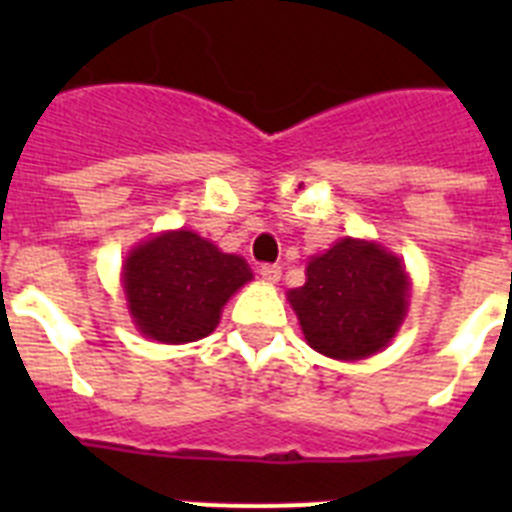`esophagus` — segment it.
<instances>
[{"label": "esophagus", "instance_id": "obj_1", "mask_svg": "<svg viewBox=\"0 0 512 512\" xmlns=\"http://www.w3.org/2000/svg\"><path fill=\"white\" fill-rule=\"evenodd\" d=\"M261 277L266 279V282H279V277H282V266L279 264H261Z\"/></svg>", "mask_w": 512, "mask_h": 512}]
</instances>
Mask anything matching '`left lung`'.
Returning <instances> with one entry per match:
<instances>
[{"instance_id": "8db88e82", "label": "left lung", "mask_w": 512, "mask_h": 512, "mask_svg": "<svg viewBox=\"0 0 512 512\" xmlns=\"http://www.w3.org/2000/svg\"><path fill=\"white\" fill-rule=\"evenodd\" d=\"M408 292L397 256L377 243L343 238L307 264V282L287 297L315 351L356 361L377 354L395 336Z\"/></svg>"}]
</instances>
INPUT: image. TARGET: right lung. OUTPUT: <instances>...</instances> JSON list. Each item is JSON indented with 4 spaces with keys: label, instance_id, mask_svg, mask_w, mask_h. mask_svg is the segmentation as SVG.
Instances as JSON below:
<instances>
[{
    "label": "right lung",
    "instance_id": "obj_1",
    "mask_svg": "<svg viewBox=\"0 0 512 512\" xmlns=\"http://www.w3.org/2000/svg\"><path fill=\"white\" fill-rule=\"evenodd\" d=\"M251 277L241 256L223 253L192 230H174L130 253L122 284L146 336L189 343L210 336L228 297Z\"/></svg>",
    "mask_w": 512,
    "mask_h": 512
}]
</instances>
